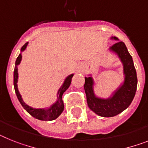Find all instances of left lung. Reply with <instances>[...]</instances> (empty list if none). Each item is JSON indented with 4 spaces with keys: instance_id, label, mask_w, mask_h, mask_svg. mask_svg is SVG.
Returning a JSON list of instances; mask_svg holds the SVG:
<instances>
[{
    "instance_id": "8db88e82",
    "label": "left lung",
    "mask_w": 148,
    "mask_h": 148,
    "mask_svg": "<svg viewBox=\"0 0 148 148\" xmlns=\"http://www.w3.org/2000/svg\"><path fill=\"white\" fill-rule=\"evenodd\" d=\"M117 40V38L114 37ZM111 51L116 53L123 63L125 82L122 87L115 92L111 98L103 100L94 95L91 77H85V88L88 106L97 115L103 117H112L125 110L131 104L137 89V74L133 63L132 57L129 53L124 42L118 41L110 47Z\"/></svg>"
}]
</instances>
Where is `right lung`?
<instances>
[{
	"instance_id": "obj_1",
	"label": "right lung",
	"mask_w": 148,
	"mask_h": 148,
	"mask_svg": "<svg viewBox=\"0 0 148 148\" xmlns=\"http://www.w3.org/2000/svg\"><path fill=\"white\" fill-rule=\"evenodd\" d=\"M28 43H25L23 45L21 48V51H23L25 49V47L27 46ZM22 59L21 54H19L18 57L16 58V66L14 68V73H13V85H14V89H15L16 94L17 98L23 107V108L27 111L28 113L33 117H35L36 119H40V120L44 121H51L53 119H57V117L60 115L64 109V105H63V101L62 99V96L63 94L64 93L68 88L69 87V85L71 84L72 78H73V75H70L67 77L66 79L65 82L63 83V85H62V87L60 88L59 91H58V99H57V103L52 106V107L48 110H42V109H33L32 107H29L27 104H25L24 103V101H23V99L21 97V95L19 94L18 88H17V79H18V73H17V65H19L20 61Z\"/></svg>"
}]
</instances>
